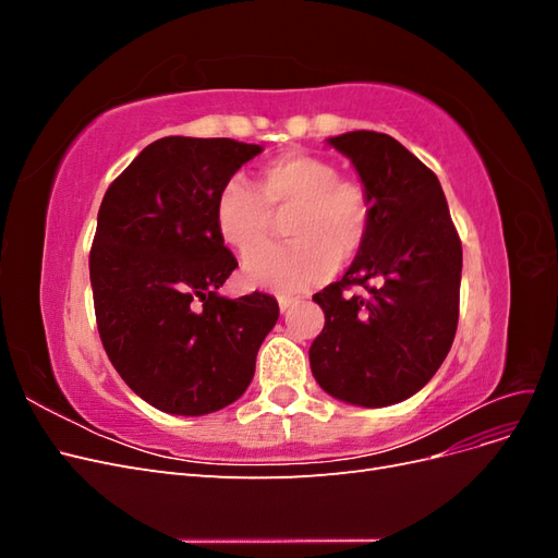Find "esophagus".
I'll return each mask as SVG.
<instances>
[{
	"label": "esophagus",
	"mask_w": 558,
	"mask_h": 558,
	"mask_svg": "<svg viewBox=\"0 0 558 558\" xmlns=\"http://www.w3.org/2000/svg\"><path fill=\"white\" fill-rule=\"evenodd\" d=\"M298 302H300L298 298H286V295H281V298H279V310H281V312H286L289 307L298 305Z\"/></svg>",
	"instance_id": "1"
}]
</instances>
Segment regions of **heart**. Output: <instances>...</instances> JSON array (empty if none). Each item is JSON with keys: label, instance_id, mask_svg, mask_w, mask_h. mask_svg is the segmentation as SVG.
Listing matches in <instances>:
<instances>
[{"label": "heart", "instance_id": "heart-1", "mask_svg": "<svg viewBox=\"0 0 558 558\" xmlns=\"http://www.w3.org/2000/svg\"><path fill=\"white\" fill-rule=\"evenodd\" d=\"M272 215L287 216L290 244L262 250ZM373 221L375 202L367 185L340 177L337 165L312 154H286L265 165L258 191L230 179L214 199L218 238L240 256L252 253L244 260V281L283 295L314 289L335 265L356 258Z\"/></svg>", "mask_w": 558, "mask_h": 558}]
</instances>
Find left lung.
I'll return each instance as SVG.
<instances>
[{
    "label": "left lung",
    "mask_w": 558,
    "mask_h": 558,
    "mask_svg": "<svg viewBox=\"0 0 558 558\" xmlns=\"http://www.w3.org/2000/svg\"><path fill=\"white\" fill-rule=\"evenodd\" d=\"M328 142L356 165L375 221L349 272L314 295L326 326L312 342L310 365L326 393L386 408L426 386L451 349L461 238L440 181L398 140L356 130ZM353 284L366 293L349 296Z\"/></svg>",
    "instance_id": "1"
}]
</instances>
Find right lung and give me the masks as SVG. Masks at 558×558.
Listing matches in <instances>:
<instances>
[{
  "instance_id": "obj_1",
  "label": "right lung",
  "mask_w": 558,
  "mask_h": 558,
  "mask_svg": "<svg viewBox=\"0 0 558 558\" xmlns=\"http://www.w3.org/2000/svg\"><path fill=\"white\" fill-rule=\"evenodd\" d=\"M260 146L162 137L105 193L90 246L99 340L116 373L156 410L199 416L238 400L275 328L272 295L221 298L238 267L214 199Z\"/></svg>"
}]
</instances>
